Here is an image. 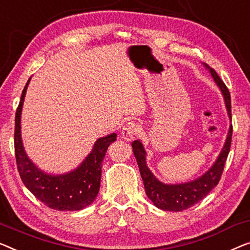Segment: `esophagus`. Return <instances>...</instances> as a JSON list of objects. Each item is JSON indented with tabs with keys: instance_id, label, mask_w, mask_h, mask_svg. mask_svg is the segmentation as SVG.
<instances>
[{
	"instance_id": "1",
	"label": "esophagus",
	"mask_w": 250,
	"mask_h": 250,
	"mask_svg": "<svg viewBox=\"0 0 250 250\" xmlns=\"http://www.w3.org/2000/svg\"><path fill=\"white\" fill-rule=\"evenodd\" d=\"M121 133L122 138H124L125 140L132 141L138 133H139V128H138V125L136 124H133V122H129V124H126L124 126Z\"/></svg>"
}]
</instances>
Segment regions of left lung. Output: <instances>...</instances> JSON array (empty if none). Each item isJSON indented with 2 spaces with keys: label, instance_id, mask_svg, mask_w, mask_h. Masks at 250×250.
I'll return each mask as SVG.
<instances>
[{
  "label": "left lung",
  "instance_id": "left-lung-1",
  "mask_svg": "<svg viewBox=\"0 0 250 250\" xmlns=\"http://www.w3.org/2000/svg\"><path fill=\"white\" fill-rule=\"evenodd\" d=\"M203 65L210 72L217 86L220 88L223 100H225L229 120L231 121V100H230L229 89L227 88L225 83L221 81V78L219 77L213 68H211L210 66L206 64ZM231 137L232 125H230L226 143L223 145L220 154H219L217 161L213 163V165L202 176L197 177L191 182L180 184H165L159 181L158 178H156L155 175L151 173V170L147 166V152L145 150L143 143L139 139L133 141L131 144L132 151L137 159L138 167H139L141 178H143L145 185V191H146L149 200L154 203V206L161 208V210L174 212L186 210V208H191L197 202H200L212 191V188H214L218 185L219 181H220L227 157H228L230 151V146H231Z\"/></svg>",
  "mask_w": 250,
  "mask_h": 250
}]
</instances>
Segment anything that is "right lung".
I'll list each match as a JSON object with an SVG mask.
<instances>
[{"label": "right lung", "mask_w": 250, "mask_h": 250, "mask_svg": "<svg viewBox=\"0 0 250 250\" xmlns=\"http://www.w3.org/2000/svg\"><path fill=\"white\" fill-rule=\"evenodd\" d=\"M30 80L31 77L22 91L16 113L14 150L19 174L25 188L48 208L58 211L83 210L99 194L103 158L110 145L117 140V133L99 138L92 151L75 169L59 175L44 173L28 157L21 138L22 106Z\"/></svg>", "instance_id": "1"}]
</instances>
